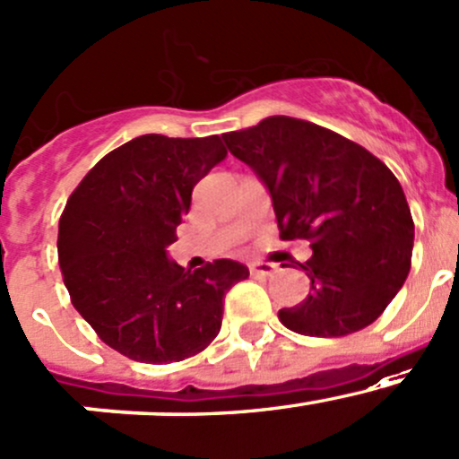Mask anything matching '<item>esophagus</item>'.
<instances>
[{
	"label": "esophagus",
	"mask_w": 459,
	"mask_h": 459,
	"mask_svg": "<svg viewBox=\"0 0 459 459\" xmlns=\"http://www.w3.org/2000/svg\"><path fill=\"white\" fill-rule=\"evenodd\" d=\"M248 270L250 274L256 276H272L276 272V265L270 264V261H253V264H248Z\"/></svg>",
	"instance_id": "obj_1"
}]
</instances>
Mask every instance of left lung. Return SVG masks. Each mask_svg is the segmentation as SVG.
Masks as SVG:
<instances>
[{
  "label": "left lung",
  "instance_id": "1",
  "mask_svg": "<svg viewBox=\"0 0 459 459\" xmlns=\"http://www.w3.org/2000/svg\"><path fill=\"white\" fill-rule=\"evenodd\" d=\"M221 139L268 187L281 239H307L314 250L299 264L309 296L279 320L311 337L372 325L411 265L414 220L396 176L355 141L285 115Z\"/></svg>",
  "mask_w": 459,
  "mask_h": 459
}]
</instances>
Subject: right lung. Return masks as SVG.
Wrapping results in <instances>:
<instances>
[{
	"instance_id": "right-lung-1",
	"label": "right lung",
	"mask_w": 459,
	"mask_h": 459,
	"mask_svg": "<svg viewBox=\"0 0 459 459\" xmlns=\"http://www.w3.org/2000/svg\"><path fill=\"white\" fill-rule=\"evenodd\" d=\"M218 134H141L80 180L58 221V264L72 303L128 359L169 364L220 333L226 291L248 268L215 259L185 270L168 259L195 183L224 160Z\"/></svg>"
}]
</instances>
